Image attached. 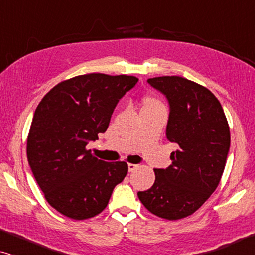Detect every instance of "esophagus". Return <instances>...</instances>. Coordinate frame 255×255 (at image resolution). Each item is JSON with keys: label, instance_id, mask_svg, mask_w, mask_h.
I'll return each instance as SVG.
<instances>
[{"label": "esophagus", "instance_id": "esophagus-1", "mask_svg": "<svg viewBox=\"0 0 255 255\" xmlns=\"http://www.w3.org/2000/svg\"><path fill=\"white\" fill-rule=\"evenodd\" d=\"M138 165H135V163H128V170H130V172H133V170H135L138 168Z\"/></svg>", "mask_w": 255, "mask_h": 255}]
</instances>
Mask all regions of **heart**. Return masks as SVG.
<instances>
[{"instance_id":"heart-1","label":"heart","mask_w":255,"mask_h":255,"mask_svg":"<svg viewBox=\"0 0 255 255\" xmlns=\"http://www.w3.org/2000/svg\"><path fill=\"white\" fill-rule=\"evenodd\" d=\"M155 107H162L161 102L158 99H155V97H152V96H147L144 99V108L142 109H145V108H155Z\"/></svg>"}]
</instances>
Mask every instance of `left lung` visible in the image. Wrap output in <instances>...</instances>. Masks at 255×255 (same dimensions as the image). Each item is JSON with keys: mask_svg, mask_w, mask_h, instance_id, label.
Here are the masks:
<instances>
[{"mask_svg": "<svg viewBox=\"0 0 255 255\" xmlns=\"http://www.w3.org/2000/svg\"><path fill=\"white\" fill-rule=\"evenodd\" d=\"M147 82L168 100L166 134L177 149L170 153L172 165L155 168L154 184L138 197L153 215L176 221L193 215L218 187L230 128L217 97L204 86L182 76H158Z\"/></svg>", "mask_w": 255, "mask_h": 255, "instance_id": "left-lung-1", "label": "left lung"}]
</instances>
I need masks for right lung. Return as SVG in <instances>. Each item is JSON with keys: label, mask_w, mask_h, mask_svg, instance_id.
Wrapping results in <instances>:
<instances>
[{"label": "right lung", "mask_w": 255, "mask_h": 255, "mask_svg": "<svg viewBox=\"0 0 255 255\" xmlns=\"http://www.w3.org/2000/svg\"><path fill=\"white\" fill-rule=\"evenodd\" d=\"M137 82L124 74L78 75L54 86L38 104L27 161L48 204L66 217L83 221L101 214L127 176V162L102 161L87 145L107 131L117 102Z\"/></svg>", "instance_id": "right-lung-1"}]
</instances>
